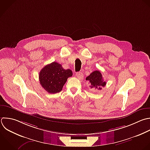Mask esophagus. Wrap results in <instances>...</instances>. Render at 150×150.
I'll use <instances>...</instances> for the list:
<instances>
[{"mask_svg":"<svg viewBox=\"0 0 150 150\" xmlns=\"http://www.w3.org/2000/svg\"><path fill=\"white\" fill-rule=\"evenodd\" d=\"M76 77L79 79H83V78H84V77H83V73H81V72H77L76 73Z\"/></svg>","mask_w":150,"mask_h":150,"instance_id":"1","label":"esophagus"}]
</instances>
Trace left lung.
Segmentation results:
<instances>
[{
    "label": "left lung",
    "instance_id": "obj_1",
    "mask_svg": "<svg viewBox=\"0 0 150 150\" xmlns=\"http://www.w3.org/2000/svg\"><path fill=\"white\" fill-rule=\"evenodd\" d=\"M86 80L90 83L91 86L90 87L91 88H95L98 90H101V87H104L106 84V82L104 80L101 72L98 70L92 72L86 77Z\"/></svg>",
    "mask_w": 150,
    "mask_h": 150
}]
</instances>
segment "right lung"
Listing matches in <instances>:
<instances>
[{"instance_id": "add662e5", "label": "right lung", "mask_w": 150, "mask_h": 150, "mask_svg": "<svg viewBox=\"0 0 150 150\" xmlns=\"http://www.w3.org/2000/svg\"><path fill=\"white\" fill-rule=\"evenodd\" d=\"M73 75L70 69L65 70L60 64L53 62L45 66L39 73L40 84L49 93H57L62 90L67 79Z\"/></svg>"}]
</instances>
